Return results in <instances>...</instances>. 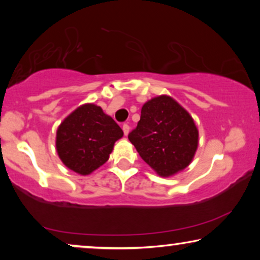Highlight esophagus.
I'll return each instance as SVG.
<instances>
[{
  "mask_svg": "<svg viewBox=\"0 0 260 260\" xmlns=\"http://www.w3.org/2000/svg\"><path fill=\"white\" fill-rule=\"evenodd\" d=\"M123 131H124V135H125V136H127V134H129V131H130V126H129V124H123Z\"/></svg>",
  "mask_w": 260,
  "mask_h": 260,
  "instance_id": "34e87169",
  "label": "esophagus"
}]
</instances>
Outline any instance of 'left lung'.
<instances>
[{
    "instance_id": "left-lung-1",
    "label": "left lung",
    "mask_w": 260,
    "mask_h": 260,
    "mask_svg": "<svg viewBox=\"0 0 260 260\" xmlns=\"http://www.w3.org/2000/svg\"><path fill=\"white\" fill-rule=\"evenodd\" d=\"M127 138L147 165L159 176L168 177L193 161L199 131L188 111L163 94L142 106L140 122Z\"/></svg>"
}]
</instances>
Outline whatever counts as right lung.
Listing matches in <instances>:
<instances>
[{"mask_svg":"<svg viewBox=\"0 0 260 260\" xmlns=\"http://www.w3.org/2000/svg\"><path fill=\"white\" fill-rule=\"evenodd\" d=\"M123 130L101 106L84 104L56 130V152L67 168L88 175L104 165Z\"/></svg>","mask_w":260,"mask_h":260,"instance_id":"add662e5","label":"right lung"}]
</instances>
